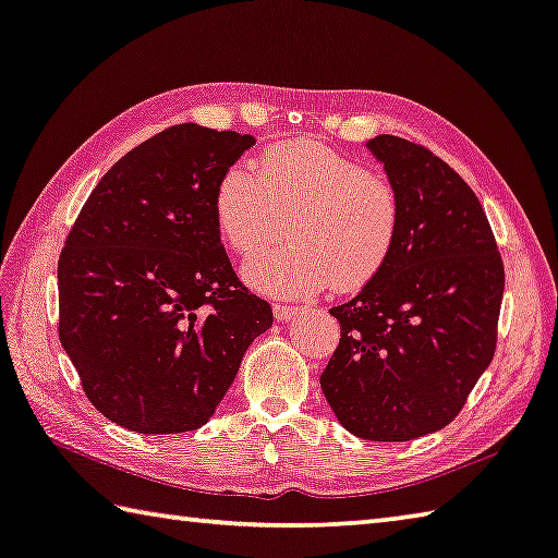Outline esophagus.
I'll return each mask as SVG.
<instances>
[{
    "label": "esophagus",
    "instance_id": "1",
    "mask_svg": "<svg viewBox=\"0 0 558 558\" xmlns=\"http://www.w3.org/2000/svg\"><path fill=\"white\" fill-rule=\"evenodd\" d=\"M272 314H276L278 322H288L290 317H295L298 307L286 305V302H276V305H272Z\"/></svg>",
    "mask_w": 558,
    "mask_h": 558
}]
</instances>
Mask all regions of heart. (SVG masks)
I'll return each instance as SVG.
<instances>
[{"mask_svg": "<svg viewBox=\"0 0 558 558\" xmlns=\"http://www.w3.org/2000/svg\"><path fill=\"white\" fill-rule=\"evenodd\" d=\"M211 215L239 258H256L282 236L292 244L246 266L268 295L305 298L331 286L353 292L388 266L402 227L395 182L312 138L280 141L246 166H229L211 195Z\"/></svg>", "mask_w": 558, "mask_h": 558, "instance_id": "1", "label": "heart"}]
</instances>
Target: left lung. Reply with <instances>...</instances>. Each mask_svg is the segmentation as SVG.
I'll return each instance as SVG.
<instances>
[{"label":"left lung","mask_w":558,"mask_h":558,"mask_svg":"<svg viewBox=\"0 0 558 558\" xmlns=\"http://www.w3.org/2000/svg\"><path fill=\"white\" fill-rule=\"evenodd\" d=\"M368 148L400 190V239L378 278L329 310L341 339L319 383L351 434L410 441L453 422L490 366L505 266L478 197L449 163L400 136Z\"/></svg>","instance_id":"left-lung-1"}]
</instances>
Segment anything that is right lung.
I'll return each instance as SVG.
<instances>
[{
	"label": "right lung",
	"mask_w": 558,
	"mask_h": 558,
	"mask_svg": "<svg viewBox=\"0 0 558 558\" xmlns=\"http://www.w3.org/2000/svg\"><path fill=\"white\" fill-rule=\"evenodd\" d=\"M253 144L197 124L160 131L107 170L70 229L58 337L87 400L121 427H202L272 324L211 215L219 175Z\"/></svg>",
	"instance_id": "right-lung-1"
}]
</instances>
